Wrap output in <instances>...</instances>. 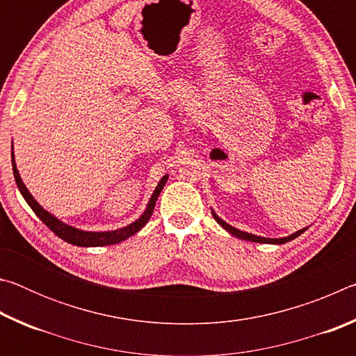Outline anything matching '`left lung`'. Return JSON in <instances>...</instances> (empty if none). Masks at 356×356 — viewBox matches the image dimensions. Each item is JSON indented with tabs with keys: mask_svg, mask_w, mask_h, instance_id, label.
<instances>
[{
	"mask_svg": "<svg viewBox=\"0 0 356 356\" xmlns=\"http://www.w3.org/2000/svg\"><path fill=\"white\" fill-rule=\"evenodd\" d=\"M212 215H213V218L216 220V222H218L220 226H222L226 229L227 232H231L232 236H236V237H238V238H243V240H248V242H257V243H278V245H281V243H286V242H291V240H293V238H297L300 234H303L306 229L308 227H305V229H301V231H298V232H295V234H292V236H289V237H284V238H265V237H257V236H252V234H248V232H243V231H238V229H236V227H232L231 225H227V222H225L222 221L218 215H216L215 212H212Z\"/></svg>",
	"mask_w": 356,
	"mask_h": 356,
	"instance_id": "1",
	"label": "left lung"
}]
</instances>
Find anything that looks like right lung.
Returning <instances> with one entry per match:
<instances>
[{
    "label": "right lung",
    "mask_w": 356,
    "mask_h": 356,
    "mask_svg": "<svg viewBox=\"0 0 356 356\" xmlns=\"http://www.w3.org/2000/svg\"><path fill=\"white\" fill-rule=\"evenodd\" d=\"M12 171H14V177H15V182L17 186H19V190L22 193V196L25 197V201L28 202V206L33 209V212L39 216L42 220V222L56 234L59 238H63L64 242H67L70 245H76V246H105V245H114V243H119L122 242V240L129 238L131 236H135V234L146 226V222L150 220V216H152L154 212V207H155V202L159 200V195L160 191L163 190V186L168 180V176H165L163 179L160 180V184L156 185V188L154 191L152 197H150V201L147 204V209L146 212L141 215L140 220H136L135 222H131L130 226L124 227V229H118V231H111V232H84V231H78V229L72 227L64 225L59 220H56L55 216L50 215L48 212H45L44 209H42L38 202H35L34 197L29 195V191L26 190L25 184L22 182L20 179V174L17 171V166H15V160H14V152H12Z\"/></svg>",
    "instance_id": "obj_1"
}]
</instances>
